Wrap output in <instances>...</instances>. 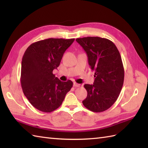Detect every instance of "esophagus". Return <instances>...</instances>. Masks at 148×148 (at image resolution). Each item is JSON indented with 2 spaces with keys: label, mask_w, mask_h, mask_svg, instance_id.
Returning a JSON list of instances; mask_svg holds the SVG:
<instances>
[{
  "label": "esophagus",
  "mask_w": 148,
  "mask_h": 148,
  "mask_svg": "<svg viewBox=\"0 0 148 148\" xmlns=\"http://www.w3.org/2000/svg\"><path fill=\"white\" fill-rule=\"evenodd\" d=\"M73 85H74V87H80V86H81V84H78V83H76V82L74 83Z\"/></svg>",
  "instance_id": "esophagus-1"
}]
</instances>
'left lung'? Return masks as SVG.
<instances>
[{"label": "left lung", "mask_w": 148, "mask_h": 148, "mask_svg": "<svg viewBox=\"0 0 148 148\" xmlns=\"http://www.w3.org/2000/svg\"><path fill=\"white\" fill-rule=\"evenodd\" d=\"M95 71L93 84H85L87 97L83 104L90 111L100 112L114 104L124 81V67L118 48L111 40L99 37L77 38Z\"/></svg>", "instance_id": "8db88e82"}]
</instances>
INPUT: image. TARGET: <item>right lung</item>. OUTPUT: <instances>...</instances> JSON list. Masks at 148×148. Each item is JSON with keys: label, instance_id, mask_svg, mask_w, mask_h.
<instances>
[{"label": "right lung", "instance_id": "right-lung-1", "mask_svg": "<svg viewBox=\"0 0 148 148\" xmlns=\"http://www.w3.org/2000/svg\"><path fill=\"white\" fill-rule=\"evenodd\" d=\"M74 39L49 38L32 43L21 61L20 81L23 92L34 108L44 112L58 109L73 83L62 82L53 71L60 64L63 55Z\"/></svg>", "mask_w": 148, "mask_h": 148}]
</instances>
